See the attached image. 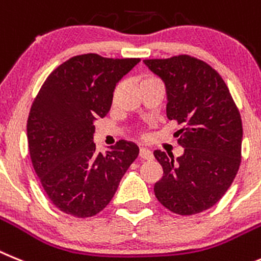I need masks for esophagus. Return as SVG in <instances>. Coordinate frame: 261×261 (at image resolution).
<instances>
[{
    "label": "esophagus",
    "instance_id": "1",
    "mask_svg": "<svg viewBox=\"0 0 261 261\" xmlns=\"http://www.w3.org/2000/svg\"><path fill=\"white\" fill-rule=\"evenodd\" d=\"M139 156L142 159H144V160H152L153 159V153L151 149L148 148H144V147H142L139 151Z\"/></svg>",
    "mask_w": 261,
    "mask_h": 261
}]
</instances>
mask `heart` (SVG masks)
Wrapping results in <instances>:
<instances>
[{
    "mask_svg": "<svg viewBox=\"0 0 261 261\" xmlns=\"http://www.w3.org/2000/svg\"><path fill=\"white\" fill-rule=\"evenodd\" d=\"M152 80H156L155 77H146L143 80V83H146V81H152Z\"/></svg>",
    "mask_w": 261,
    "mask_h": 261,
    "instance_id": "heart-1",
    "label": "heart"
}]
</instances>
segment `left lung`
I'll list each match as a JSON object with an SVG mask.
<instances>
[{"instance_id": "8db88e82", "label": "left lung", "mask_w": 261, "mask_h": 261, "mask_svg": "<svg viewBox=\"0 0 261 261\" xmlns=\"http://www.w3.org/2000/svg\"><path fill=\"white\" fill-rule=\"evenodd\" d=\"M163 80L167 117L184 127L174 134L184 148L153 151L163 177L153 187L159 202L180 215L207 210L232 184L240 165L243 127L239 110L215 69L188 55L143 60Z\"/></svg>"}]
</instances>
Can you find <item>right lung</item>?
I'll return each mask as SVG.
<instances>
[{
  "label": "right lung",
  "mask_w": 261,
  "mask_h": 261,
  "mask_svg": "<svg viewBox=\"0 0 261 261\" xmlns=\"http://www.w3.org/2000/svg\"><path fill=\"white\" fill-rule=\"evenodd\" d=\"M139 62L74 56L47 77L34 99L27 119L31 162L51 202L65 214L88 218L105 209L139 155L127 140L105 153L93 142L94 121L108 114L117 84Z\"/></svg>",
  "instance_id": "obj_1"
}]
</instances>
